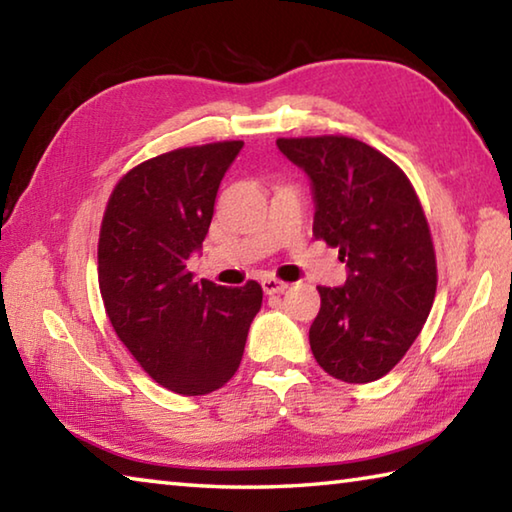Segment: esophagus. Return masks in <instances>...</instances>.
<instances>
[{"mask_svg":"<svg viewBox=\"0 0 512 512\" xmlns=\"http://www.w3.org/2000/svg\"><path fill=\"white\" fill-rule=\"evenodd\" d=\"M287 287L289 284L277 280V277H264L262 280V289H264V293H268V296H273V293H282Z\"/></svg>","mask_w":512,"mask_h":512,"instance_id":"esophagus-1","label":"esophagus"}]
</instances>
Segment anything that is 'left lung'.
<instances>
[{
  "label": "left lung",
  "instance_id": "obj_1",
  "mask_svg": "<svg viewBox=\"0 0 512 512\" xmlns=\"http://www.w3.org/2000/svg\"><path fill=\"white\" fill-rule=\"evenodd\" d=\"M311 178L314 235L348 264L343 287H318L311 352L327 375L368 384L418 339L436 298V253L411 180L384 153L345 135L280 137Z\"/></svg>",
  "mask_w": 512,
  "mask_h": 512
}]
</instances>
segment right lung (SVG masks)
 <instances>
[{"mask_svg": "<svg viewBox=\"0 0 512 512\" xmlns=\"http://www.w3.org/2000/svg\"><path fill=\"white\" fill-rule=\"evenodd\" d=\"M241 146H185L137 164L103 212L99 289L112 329L146 375L178 395H207L228 384L262 307L255 280L228 289L196 284L187 271Z\"/></svg>", "mask_w": 512, "mask_h": 512, "instance_id": "right-lung-1", "label": "right lung"}]
</instances>
